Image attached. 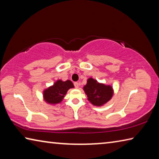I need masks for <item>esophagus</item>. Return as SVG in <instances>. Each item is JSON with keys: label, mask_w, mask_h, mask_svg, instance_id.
<instances>
[{"label": "esophagus", "mask_w": 159, "mask_h": 159, "mask_svg": "<svg viewBox=\"0 0 159 159\" xmlns=\"http://www.w3.org/2000/svg\"><path fill=\"white\" fill-rule=\"evenodd\" d=\"M74 86H75V88H79V83H78V82H75V83H74Z\"/></svg>", "instance_id": "obj_1"}]
</instances>
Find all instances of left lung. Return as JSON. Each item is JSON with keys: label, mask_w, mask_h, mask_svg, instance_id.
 <instances>
[{"label": "left lung", "mask_w": 159, "mask_h": 159, "mask_svg": "<svg viewBox=\"0 0 159 159\" xmlns=\"http://www.w3.org/2000/svg\"><path fill=\"white\" fill-rule=\"evenodd\" d=\"M83 90L88 97V100L96 107L103 106L114 95V90L111 85L99 83L93 78L88 79Z\"/></svg>", "instance_id": "left-lung-1"}]
</instances>
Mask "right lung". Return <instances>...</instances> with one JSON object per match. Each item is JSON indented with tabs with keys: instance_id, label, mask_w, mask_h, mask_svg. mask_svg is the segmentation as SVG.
<instances>
[{
	"instance_id": "obj_1",
	"label": "right lung",
	"mask_w": 159,
	"mask_h": 159,
	"mask_svg": "<svg viewBox=\"0 0 159 159\" xmlns=\"http://www.w3.org/2000/svg\"><path fill=\"white\" fill-rule=\"evenodd\" d=\"M74 88V85L71 80H67L63 81L57 80L52 85L48 87L43 90V96L44 101L50 104H57L63 100L70 88Z\"/></svg>"
}]
</instances>
